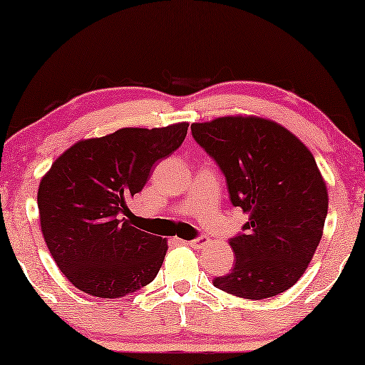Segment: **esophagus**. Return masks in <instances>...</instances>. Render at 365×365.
I'll return each mask as SVG.
<instances>
[{
	"label": "esophagus",
	"instance_id": "esophagus-1",
	"mask_svg": "<svg viewBox=\"0 0 365 365\" xmlns=\"http://www.w3.org/2000/svg\"><path fill=\"white\" fill-rule=\"evenodd\" d=\"M187 244H189V246H191V247H194V249H202V247H206L207 244H209V239L201 236V237L194 239V241H189Z\"/></svg>",
	"mask_w": 365,
	"mask_h": 365
}]
</instances>
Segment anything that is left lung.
I'll return each instance as SVG.
<instances>
[{
  "label": "left lung",
  "mask_w": 365,
  "mask_h": 365,
  "mask_svg": "<svg viewBox=\"0 0 365 365\" xmlns=\"http://www.w3.org/2000/svg\"><path fill=\"white\" fill-rule=\"evenodd\" d=\"M191 129L222 169L231 202L249 214L246 232L229 241L236 264L214 286L256 301L287 291L306 272L327 216V186L312 153L259 116H222Z\"/></svg>",
  "instance_id": "8db88e82"
}]
</instances>
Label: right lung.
Segmentation results:
<instances>
[{"instance_id": "right-lung-1", "label": "right lung", "mask_w": 365, "mask_h": 365, "mask_svg": "<svg viewBox=\"0 0 365 365\" xmlns=\"http://www.w3.org/2000/svg\"><path fill=\"white\" fill-rule=\"evenodd\" d=\"M187 123L123 128L68 148L41 178L38 209L54 262L79 291L118 299L158 276L168 241L121 217L159 159L181 146Z\"/></svg>"}]
</instances>
